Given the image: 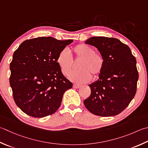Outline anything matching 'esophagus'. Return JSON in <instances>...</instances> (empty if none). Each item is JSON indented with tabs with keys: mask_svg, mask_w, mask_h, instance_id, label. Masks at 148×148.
Here are the masks:
<instances>
[{
	"mask_svg": "<svg viewBox=\"0 0 148 148\" xmlns=\"http://www.w3.org/2000/svg\"><path fill=\"white\" fill-rule=\"evenodd\" d=\"M73 86H74V88H79V87H81V85H77V84H74Z\"/></svg>",
	"mask_w": 148,
	"mask_h": 148,
	"instance_id": "obj_1",
	"label": "esophagus"
}]
</instances>
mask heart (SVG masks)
Masks as SVG:
<instances>
[{"label":"heart","instance_id":"b5f03b06","mask_svg":"<svg viewBox=\"0 0 148 148\" xmlns=\"http://www.w3.org/2000/svg\"><path fill=\"white\" fill-rule=\"evenodd\" d=\"M74 59L79 60L77 63L79 69L73 71L69 76V79L77 83L88 82L91 75L96 76L102 72L105 60L102 55L94 52V49L85 44H79L73 48ZM56 62L62 73L67 76L70 73L74 62L71 54L67 49H63L58 55Z\"/></svg>","mask_w":148,"mask_h":148}]
</instances>
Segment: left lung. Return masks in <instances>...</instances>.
<instances>
[{"label":"left lung","mask_w":148,"mask_h":148,"mask_svg":"<svg viewBox=\"0 0 148 148\" xmlns=\"http://www.w3.org/2000/svg\"><path fill=\"white\" fill-rule=\"evenodd\" d=\"M96 47L105 60L99 79L89 86L85 107L101 117L118 115L128 106L137 91V61L128 45L114 38L94 36L85 42Z\"/></svg>","instance_id":"left-lung-1"}]
</instances>
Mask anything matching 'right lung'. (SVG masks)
Wrapping results in <instances>:
<instances>
[{
	"label": "right lung",
	"mask_w": 148,
	"mask_h": 148,
	"mask_svg": "<svg viewBox=\"0 0 148 148\" xmlns=\"http://www.w3.org/2000/svg\"><path fill=\"white\" fill-rule=\"evenodd\" d=\"M72 42L38 37L23 42L14 51L10 83L14 102L25 114L44 117L59 108L72 83L63 75L56 59Z\"/></svg>",
	"instance_id": "right-lung-1"
}]
</instances>
